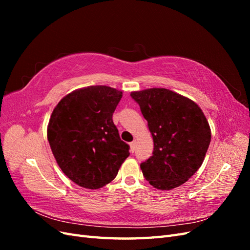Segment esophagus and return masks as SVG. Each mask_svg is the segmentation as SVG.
Wrapping results in <instances>:
<instances>
[{"label": "esophagus", "instance_id": "esophagus-1", "mask_svg": "<svg viewBox=\"0 0 250 250\" xmlns=\"http://www.w3.org/2000/svg\"><path fill=\"white\" fill-rule=\"evenodd\" d=\"M129 145H130V152L133 153L134 151H135V148H137V142L133 141V142H131V143L129 144Z\"/></svg>", "mask_w": 250, "mask_h": 250}]
</instances>
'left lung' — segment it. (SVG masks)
I'll list each match as a JSON object with an SVG mask.
<instances>
[{
	"label": "left lung",
	"mask_w": 250,
	"mask_h": 250,
	"mask_svg": "<svg viewBox=\"0 0 250 250\" xmlns=\"http://www.w3.org/2000/svg\"><path fill=\"white\" fill-rule=\"evenodd\" d=\"M152 134V156L141 164L144 177L158 190L185 184L203 163L210 143L208 120L194 101L166 88L132 92Z\"/></svg>",
	"instance_id": "left-lung-1"
}]
</instances>
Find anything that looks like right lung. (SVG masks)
<instances>
[{
    "label": "right lung",
    "mask_w": 250,
    "mask_h": 250,
    "mask_svg": "<svg viewBox=\"0 0 250 250\" xmlns=\"http://www.w3.org/2000/svg\"><path fill=\"white\" fill-rule=\"evenodd\" d=\"M122 92L105 85L80 88L63 97L53 110L48 141L65 175L80 187L96 190L117 176L129 156L112 113Z\"/></svg>",
    "instance_id": "obj_1"
}]
</instances>
